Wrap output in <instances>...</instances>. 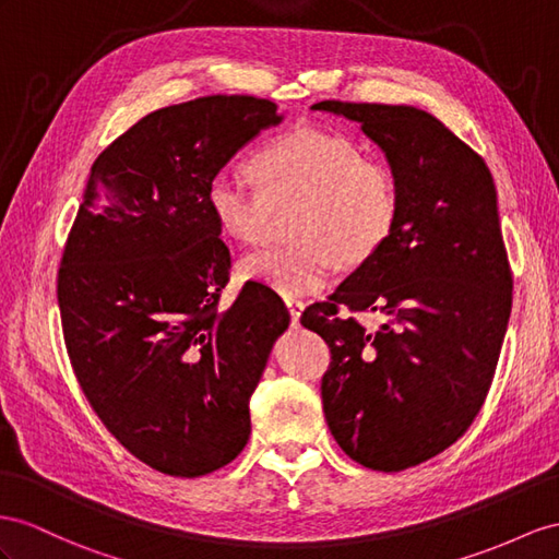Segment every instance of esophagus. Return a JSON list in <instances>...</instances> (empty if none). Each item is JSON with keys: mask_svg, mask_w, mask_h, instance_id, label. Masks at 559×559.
Returning <instances> with one entry per match:
<instances>
[{"mask_svg": "<svg viewBox=\"0 0 559 559\" xmlns=\"http://www.w3.org/2000/svg\"><path fill=\"white\" fill-rule=\"evenodd\" d=\"M285 307H288V311H290V319H293V323H297V321H299V317H302L305 305L299 302V299H285Z\"/></svg>", "mask_w": 559, "mask_h": 559, "instance_id": "34e87169", "label": "esophagus"}]
</instances>
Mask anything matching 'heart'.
<instances>
[{
  "mask_svg": "<svg viewBox=\"0 0 559 559\" xmlns=\"http://www.w3.org/2000/svg\"><path fill=\"white\" fill-rule=\"evenodd\" d=\"M260 191L231 175L207 186V207L219 231L240 246H257L269 234L274 212L297 205L293 248L242 257L238 274L283 297L323 290L335 264L359 266L394 234L399 183L388 163L361 155L356 143L319 127L269 141L250 157Z\"/></svg>",
  "mask_w": 559,
  "mask_h": 559,
  "instance_id": "b5f03b06",
  "label": "heart"
}]
</instances>
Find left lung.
Listing matches in <instances>:
<instances>
[{
  "instance_id": "left-lung-1",
  "label": "left lung",
  "mask_w": 559,
  "mask_h": 559,
  "mask_svg": "<svg viewBox=\"0 0 559 559\" xmlns=\"http://www.w3.org/2000/svg\"><path fill=\"white\" fill-rule=\"evenodd\" d=\"M361 124L399 183L382 250L302 313L331 347L325 423L352 461L420 465L465 435L491 388L512 307L489 167L447 124L413 106L321 102ZM385 317L366 332L354 312Z\"/></svg>"
}]
</instances>
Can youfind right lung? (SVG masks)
<instances>
[{
  "mask_svg": "<svg viewBox=\"0 0 559 559\" xmlns=\"http://www.w3.org/2000/svg\"><path fill=\"white\" fill-rule=\"evenodd\" d=\"M278 106L203 96L141 118L96 157L59 269L70 364L96 416L171 477L228 465L250 437V396L290 313L242 285L219 309L231 254L207 186Z\"/></svg>",
  "mask_w": 559,
  "mask_h": 559,
  "instance_id": "obj_1",
  "label": "right lung"
}]
</instances>
